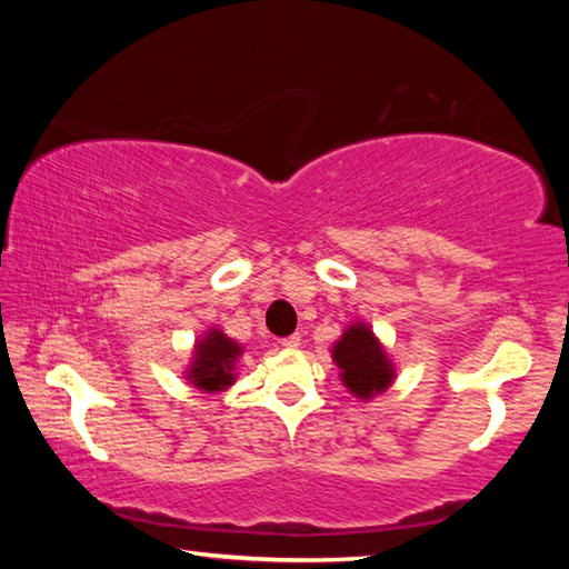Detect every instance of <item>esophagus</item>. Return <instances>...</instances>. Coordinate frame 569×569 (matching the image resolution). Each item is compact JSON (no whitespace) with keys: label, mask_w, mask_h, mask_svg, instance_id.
<instances>
[{"label":"esophagus","mask_w":569,"mask_h":569,"mask_svg":"<svg viewBox=\"0 0 569 569\" xmlns=\"http://www.w3.org/2000/svg\"><path fill=\"white\" fill-rule=\"evenodd\" d=\"M281 346L283 349H296V346H301V333L286 336V339H281Z\"/></svg>","instance_id":"esophagus-1"}]
</instances>
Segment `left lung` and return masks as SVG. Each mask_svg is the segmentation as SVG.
<instances>
[{"label":"left lung","mask_w":569,"mask_h":569,"mask_svg":"<svg viewBox=\"0 0 569 569\" xmlns=\"http://www.w3.org/2000/svg\"><path fill=\"white\" fill-rule=\"evenodd\" d=\"M333 361L339 363L346 387L361 399L377 397L393 381V369L387 353L366 323L346 329L341 341L333 346Z\"/></svg>","instance_id":"8db88e82"}]
</instances>
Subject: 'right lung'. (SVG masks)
Segmentation results:
<instances>
[{
	"instance_id": "1",
	"label": "right lung",
	"mask_w": 569,
	"mask_h": 569,
	"mask_svg": "<svg viewBox=\"0 0 569 569\" xmlns=\"http://www.w3.org/2000/svg\"><path fill=\"white\" fill-rule=\"evenodd\" d=\"M240 356V346L220 331H210L203 341L196 343V361L188 379L192 387L206 391H220L233 383V363Z\"/></svg>"
}]
</instances>
